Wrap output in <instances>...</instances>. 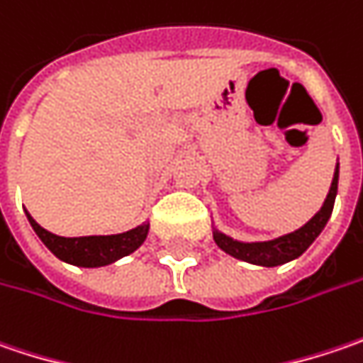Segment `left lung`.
Returning a JSON list of instances; mask_svg holds the SVG:
<instances>
[{"mask_svg": "<svg viewBox=\"0 0 363 363\" xmlns=\"http://www.w3.org/2000/svg\"><path fill=\"white\" fill-rule=\"evenodd\" d=\"M337 182L339 162L335 164L333 181H331L329 193L325 197L321 209L315 213L303 228L294 229L291 233L278 235L274 240H266V242H242V240H233L228 233L213 228V240L231 258L254 264V266L274 268V266H282L286 262L296 260L298 256H303L307 252L308 245L319 238V233L327 225L331 211H333V205H335V197H337Z\"/></svg>", "mask_w": 363, "mask_h": 363, "instance_id": "8db88e82", "label": "left lung"}]
</instances>
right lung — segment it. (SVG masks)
Segmentation results:
<instances>
[{"mask_svg": "<svg viewBox=\"0 0 363 363\" xmlns=\"http://www.w3.org/2000/svg\"><path fill=\"white\" fill-rule=\"evenodd\" d=\"M32 229L36 231L42 244L46 245L58 260L81 266V268H101L107 264L121 260L123 256H130L144 240L148 238L150 223L144 221L142 225L123 231V233H111V235H83V238H62L52 231L44 229L36 219L26 211Z\"/></svg>", "mask_w": 363, "mask_h": 363, "instance_id": "add662e5", "label": "right lung"}]
</instances>
